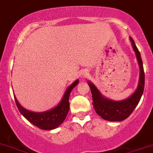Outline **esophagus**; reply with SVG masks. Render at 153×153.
<instances>
[{"label":"esophagus","instance_id":"esophagus-1","mask_svg":"<svg viewBox=\"0 0 153 153\" xmlns=\"http://www.w3.org/2000/svg\"><path fill=\"white\" fill-rule=\"evenodd\" d=\"M86 75V73H82V76H85Z\"/></svg>","mask_w":153,"mask_h":153}]
</instances>
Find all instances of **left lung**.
I'll return each instance as SVG.
<instances>
[{
    "mask_svg": "<svg viewBox=\"0 0 153 153\" xmlns=\"http://www.w3.org/2000/svg\"><path fill=\"white\" fill-rule=\"evenodd\" d=\"M130 40L140 67V78H139L138 86L132 95L124 100H111L103 96L99 89L92 82L90 81L87 82L92 92V102H93L92 105L94 109L102 119L108 121H121L127 118L137 107L143 93L145 74H144L142 58L134 39L130 37Z\"/></svg>",
    "mask_w": 153,
    "mask_h": 153,
    "instance_id": "8db88e82",
    "label": "left lung"
}]
</instances>
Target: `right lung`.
I'll return each instance as SVG.
<instances>
[{
	"label": "right lung",
	"instance_id": "add662e5",
	"mask_svg": "<svg viewBox=\"0 0 153 153\" xmlns=\"http://www.w3.org/2000/svg\"><path fill=\"white\" fill-rule=\"evenodd\" d=\"M78 83L79 79H77L67 87L61 102L55 107L46 111L34 112L27 110L19 104L16 96H14L15 102L22 115L33 125L42 130H54L59 127L67 117L70 109V94Z\"/></svg>",
	"mask_w": 153,
	"mask_h": 153
}]
</instances>
